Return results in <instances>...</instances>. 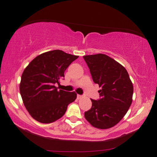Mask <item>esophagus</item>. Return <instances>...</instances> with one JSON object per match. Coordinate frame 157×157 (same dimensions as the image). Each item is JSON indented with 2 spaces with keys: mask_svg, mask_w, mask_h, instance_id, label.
<instances>
[{
  "mask_svg": "<svg viewBox=\"0 0 157 157\" xmlns=\"http://www.w3.org/2000/svg\"><path fill=\"white\" fill-rule=\"evenodd\" d=\"M77 98H78V99H80V98H82V95H77Z\"/></svg>",
  "mask_w": 157,
  "mask_h": 157,
  "instance_id": "esophagus-1",
  "label": "esophagus"
}]
</instances>
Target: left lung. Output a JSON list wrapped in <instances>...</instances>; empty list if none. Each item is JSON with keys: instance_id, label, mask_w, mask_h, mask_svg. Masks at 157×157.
I'll return each instance as SVG.
<instances>
[{"instance_id": "8db88e82", "label": "left lung", "mask_w": 157, "mask_h": 157, "mask_svg": "<svg viewBox=\"0 0 157 157\" xmlns=\"http://www.w3.org/2000/svg\"><path fill=\"white\" fill-rule=\"evenodd\" d=\"M93 82L98 84L100 98L91 99L92 107L85 117L93 127L108 129L116 125L126 114L132 101L133 86L124 67L99 53L83 56Z\"/></svg>"}]
</instances>
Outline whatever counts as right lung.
<instances>
[{
    "instance_id": "add662e5",
    "label": "right lung",
    "mask_w": 157,
    "mask_h": 157,
    "mask_svg": "<svg viewBox=\"0 0 157 157\" xmlns=\"http://www.w3.org/2000/svg\"><path fill=\"white\" fill-rule=\"evenodd\" d=\"M77 56L54 50L37 56L22 73L19 90L32 117L41 123L60 119L77 98L75 92L58 90L64 72Z\"/></svg>"
}]
</instances>
